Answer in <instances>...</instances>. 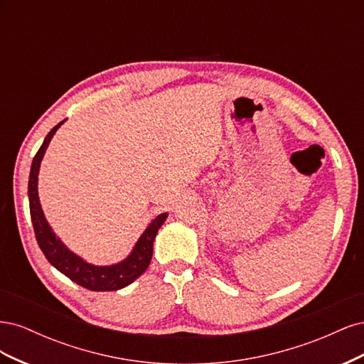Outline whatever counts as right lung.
Here are the masks:
<instances>
[{
  "label": "right lung",
  "instance_id": "add662e5",
  "mask_svg": "<svg viewBox=\"0 0 364 364\" xmlns=\"http://www.w3.org/2000/svg\"><path fill=\"white\" fill-rule=\"evenodd\" d=\"M60 124H63V121H60L58 126H54L48 132L47 138L43 139L41 149L38 150L31 162L28 179V200L30 215L33 222V229H35L36 241L41 250L43 252V255H46V258L53 264V266L75 284H79L82 287L92 291L119 290L134 282L149 267L153 255V241H155L159 228L165 222V218H167V213H164L153 220L149 228L144 230V234L138 240V243L135 245L130 255L124 261L115 264V266H92V264H87L82 258L74 255V253L65 247L62 241L54 235L46 217H43L38 197V174L41 161L53 135L56 134V130L60 127Z\"/></svg>",
  "mask_w": 364,
  "mask_h": 364
}]
</instances>
